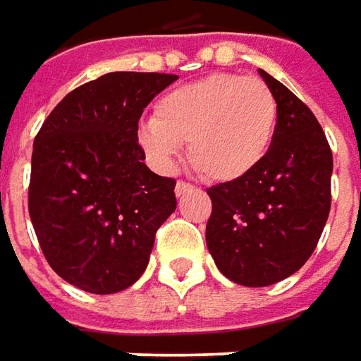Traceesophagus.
<instances>
[{
    "mask_svg": "<svg viewBox=\"0 0 361 361\" xmlns=\"http://www.w3.org/2000/svg\"><path fill=\"white\" fill-rule=\"evenodd\" d=\"M190 188H192L190 183H187V180H178V183H176V187H174V192H176V197H180V195H185V192L190 190Z\"/></svg>",
    "mask_w": 361,
    "mask_h": 361,
    "instance_id": "obj_1",
    "label": "esophagus"
}]
</instances>
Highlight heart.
<instances>
[{"label":"heart","mask_w":361,"mask_h":361,"mask_svg":"<svg viewBox=\"0 0 361 361\" xmlns=\"http://www.w3.org/2000/svg\"><path fill=\"white\" fill-rule=\"evenodd\" d=\"M277 128V100L259 78L213 74L164 94L138 142L162 171L174 166L180 145L211 183L251 174L269 154Z\"/></svg>","instance_id":"obj_1"}]
</instances>
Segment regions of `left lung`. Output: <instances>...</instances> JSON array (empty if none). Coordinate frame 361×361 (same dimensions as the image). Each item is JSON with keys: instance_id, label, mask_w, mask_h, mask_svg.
<instances>
[{"instance_id": "obj_1", "label": "left lung", "mask_w": 361, "mask_h": 361, "mask_svg": "<svg viewBox=\"0 0 361 361\" xmlns=\"http://www.w3.org/2000/svg\"><path fill=\"white\" fill-rule=\"evenodd\" d=\"M277 100L269 154L255 171L207 188L213 211L207 247L219 271L245 287H265L303 267L331 207L334 157L313 112L259 70Z\"/></svg>"}]
</instances>
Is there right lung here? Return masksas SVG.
<instances>
[{
  "mask_svg": "<svg viewBox=\"0 0 361 361\" xmlns=\"http://www.w3.org/2000/svg\"><path fill=\"white\" fill-rule=\"evenodd\" d=\"M178 76L110 72L72 90L34 140L27 209L42 253L88 293L130 287L159 227L176 209V180L154 174L138 120Z\"/></svg>",
  "mask_w": 361,
  "mask_h": 361,
  "instance_id": "1",
  "label": "right lung"
}]
</instances>
